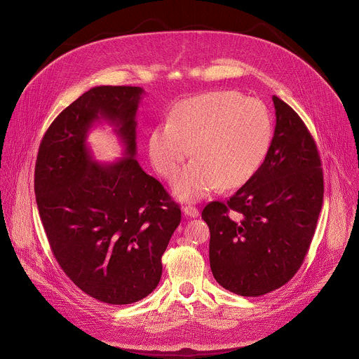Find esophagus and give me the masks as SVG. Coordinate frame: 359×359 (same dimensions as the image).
Here are the masks:
<instances>
[{
	"instance_id": "obj_1",
	"label": "esophagus",
	"mask_w": 359,
	"mask_h": 359,
	"mask_svg": "<svg viewBox=\"0 0 359 359\" xmlns=\"http://www.w3.org/2000/svg\"><path fill=\"white\" fill-rule=\"evenodd\" d=\"M183 213H184L186 216H189V217H193V219L200 216L198 209H196L194 206H184V208H183Z\"/></svg>"
}]
</instances>
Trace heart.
Listing matches in <instances>:
<instances>
[{
  "instance_id": "heart-1",
  "label": "heart",
  "mask_w": 359,
  "mask_h": 359,
  "mask_svg": "<svg viewBox=\"0 0 359 359\" xmlns=\"http://www.w3.org/2000/svg\"><path fill=\"white\" fill-rule=\"evenodd\" d=\"M273 139L270 114L262 100L219 90L184 99L168 123L153 128L147 140L151 165L172 179L190 155L194 161L175 179V194L187 201L220 186L238 189L264 163Z\"/></svg>"
}]
</instances>
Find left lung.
Here are the masks:
<instances>
[{
  "label": "left lung",
  "instance_id": "left-lung-1",
  "mask_svg": "<svg viewBox=\"0 0 359 359\" xmlns=\"http://www.w3.org/2000/svg\"><path fill=\"white\" fill-rule=\"evenodd\" d=\"M273 102L276 129L264 163L226 203L212 201L201 212L213 277L243 297L267 294L294 277L323 208L316 142L291 107L277 96Z\"/></svg>",
  "mask_w": 359,
  "mask_h": 359
}]
</instances>
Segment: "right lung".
I'll return each instance as SVG.
<instances>
[{
	"instance_id": "add662e5",
	"label": "right lung",
	"mask_w": 359,
	"mask_h": 359,
	"mask_svg": "<svg viewBox=\"0 0 359 359\" xmlns=\"http://www.w3.org/2000/svg\"><path fill=\"white\" fill-rule=\"evenodd\" d=\"M143 88L95 86L45 132L35 165L36 206L50 250L88 295L112 305L147 297L162 277V255L182 213L162 183L136 161V114ZM114 126L126 156L93 159L87 133Z\"/></svg>"
}]
</instances>
